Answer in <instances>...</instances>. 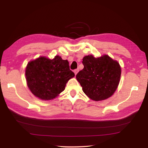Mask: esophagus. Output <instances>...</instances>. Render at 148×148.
<instances>
[{"instance_id": "esophagus-1", "label": "esophagus", "mask_w": 148, "mask_h": 148, "mask_svg": "<svg viewBox=\"0 0 148 148\" xmlns=\"http://www.w3.org/2000/svg\"><path fill=\"white\" fill-rule=\"evenodd\" d=\"M78 72H79V70H78V69H76V70H74V72L75 75H76V74H77Z\"/></svg>"}]
</instances>
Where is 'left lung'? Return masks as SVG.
I'll return each instance as SVG.
<instances>
[{
	"label": "left lung",
	"instance_id": "left-lung-1",
	"mask_svg": "<svg viewBox=\"0 0 148 148\" xmlns=\"http://www.w3.org/2000/svg\"><path fill=\"white\" fill-rule=\"evenodd\" d=\"M82 63L84 68L77 74L76 79L83 92L95 101L112 96L117 89L121 77L119 63L108 55L99 58L85 56Z\"/></svg>",
	"mask_w": 148,
	"mask_h": 148
}]
</instances>
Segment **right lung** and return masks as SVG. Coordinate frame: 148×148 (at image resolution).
<instances>
[{
    "mask_svg": "<svg viewBox=\"0 0 148 148\" xmlns=\"http://www.w3.org/2000/svg\"><path fill=\"white\" fill-rule=\"evenodd\" d=\"M25 76L31 92L40 99L48 100L62 92L75 74L69 69L67 60L56 56L53 59L40 56L30 61L26 67Z\"/></svg>",
    "mask_w": 148,
    "mask_h": 148,
    "instance_id": "right-lung-1",
    "label": "right lung"
}]
</instances>
